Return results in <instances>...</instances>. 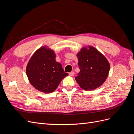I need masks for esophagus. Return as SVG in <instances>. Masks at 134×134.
Masks as SVG:
<instances>
[{"label": "esophagus", "instance_id": "1", "mask_svg": "<svg viewBox=\"0 0 134 134\" xmlns=\"http://www.w3.org/2000/svg\"><path fill=\"white\" fill-rule=\"evenodd\" d=\"M69 75L70 76H73L74 75V72H69Z\"/></svg>", "mask_w": 134, "mask_h": 134}]
</instances>
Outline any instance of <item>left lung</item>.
Segmentation results:
<instances>
[{
	"label": "left lung",
	"mask_w": 134,
	"mask_h": 134,
	"mask_svg": "<svg viewBox=\"0 0 134 134\" xmlns=\"http://www.w3.org/2000/svg\"><path fill=\"white\" fill-rule=\"evenodd\" d=\"M80 72L75 77L81 88L94 90L106 81L110 64L106 58L94 47L84 46L76 54Z\"/></svg>",
	"instance_id": "1"
}]
</instances>
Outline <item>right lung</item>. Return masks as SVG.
<instances>
[{"mask_svg":"<svg viewBox=\"0 0 134 134\" xmlns=\"http://www.w3.org/2000/svg\"><path fill=\"white\" fill-rule=\"evenodd\" d=\"M54 50L42 46L35 51L28 62L26 74L31 85L38 91L51 93L69 74L56 62Z\"/></svg>","mask_w":134,"mask_h":134,"instance_id":"1","label":"right lung"}]
</instances>
